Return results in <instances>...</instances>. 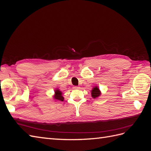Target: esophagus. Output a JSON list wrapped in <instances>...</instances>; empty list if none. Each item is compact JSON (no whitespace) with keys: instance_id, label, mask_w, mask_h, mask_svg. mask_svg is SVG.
Instances as JSON below:
<instances>
[{"instance_id":"1","label":"esophagus","mask_w":151,"mask_h":151,"mask_svg":"<svg viewBox=\"0 0 151 151\" xmlns=\"http://www.w3.org/2000/svg\"><path fill=\"white\" fill-rule=\"evenodd\" d=\"M74 89H79V86H74Z\"/></svg>"}]
</instances>
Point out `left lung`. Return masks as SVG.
I'll list each match as a JSON object with an SVG mask.
<instances>
[{
  "label": "left lung",
  "instance_id": "1",
  "mask_svg": "<svg viewBox=\"0 0 151 151\" xmlns=\"http://www.w3.org/2000/svg\"><path fill=\"white\" fill-rule=\"evenodd\" d=\"M100 94H101V93H100V91L98 87H95V88L93 89L92 91H91V96H92V97L93 98L98 97Z\"/></svg>",
  "mask_w": 151,
  "mask_h": 151
}]
</instances>
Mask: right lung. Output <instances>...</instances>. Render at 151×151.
I'll use <instances>...</instances> for the list:
<instances>
[{
  "mask_svg": "<svg viewBox=\"0 0 151 151\" xmlns=\"http://www.w3.org/2000/svg\"><path fill=\"white\" fill-rule=\"evenodd\" d=\"M55 93L54 96L55 99L58 100V101H63V97L62 96V92L60 91L56 90L55 91Z\"/></svg>",
  "mask_w": 151,
  "mask_h": 151,
  "instance_id": "right-lung-1",
  "label": "right lung"
}]
</instances>
